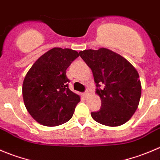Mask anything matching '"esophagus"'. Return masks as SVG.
<instances>
[{
	"label": "esophagus",
	"mask_w": 160,
	"mask_h": 160,
	"mask_svg": "<svg viewBox=\"0 0 160 160\" xmlns=\"http://www.w3.org/2000/svg\"><path fill=\"white\" fill-rule=\"evenodd\" d=\"M88 95H89V92H84L83 94H82V96H83L84 97H87V96H88Z\"/></svg>",
	"instance_id": "1"
}]
</instances>
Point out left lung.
Here are the masks:
<instances>
[{"label":"left lung","mask_w":160,"mask_h":160,"mask_svg":"<svg viewBox=\"0 0 160 160\" xmlns=\"http://www.w3.org/2000/svg\"><path fill=\"white\" fill-rule=\"evenodd\" d=\"M79 55L92 72L101 108L92 112L96 122L110 127L124 124L138 106L142 85L137 70L122 56L100 48L85 50Z\"/></svg>","instance_id":"obj_1"}]
</instances>
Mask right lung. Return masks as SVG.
Wrapping results in <instances>:
<instances>
[{"mask_svg": "<svg viewBox=\"0 0 160 160\" xmlns=\"http://www.w3.org/2000/svg\"><path fill=\"white\" fill-rule=\"evenodd\" d=\"M78 57L72 49L55 47L42 55L26 74L22 85L25 106L42 125H60L73 116L80 97L68 88L66 70Z\"/></svg>", "mask_w": 160, "mask_h": 160, "instance_id": "1", "label": "right lung"}]
</instances>
